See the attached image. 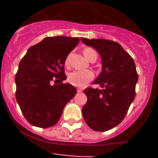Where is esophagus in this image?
I'll return each instance as SVG.
<instances>
[{"instance_id":"34e87169","label":"esophagus","mask_w":158,"mask_h":158,"mask_svg":"<svg viewBox=\"0 0 158 158\" xmlns=\"http://www.w3.org/2000/svg\"><path fill=\"white\" fill-rule=\"evenodd\" d=\"M77 93H81V92H82V89H77Z\"/></svg>"}]
</instances>
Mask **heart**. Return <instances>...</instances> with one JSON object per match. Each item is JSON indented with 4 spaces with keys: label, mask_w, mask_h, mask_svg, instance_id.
Returning a JSON list of instances; mask_svg holds the SVG:
<instances>
[{
    "label": "heart",
    "mask_w": 158,
    "mask_h": 158,
    "mask_svg": "<svg viewBox=\"0 0 158 158\" xmlns=\"http://www.w3.org/2000/svg\"><path fill=\"white\" fill-rule=\"evenodd\" d=\"M95 52V51L92 48H86L84 51V55L88 60L91 56L92 53ZM69 64V58L65 59V65ZM94 77V74L91 70H75L69 73L68 75V82L72 85L76 87H84L85 86L89 81H91Z\"/></svg>",
    "instance_id": "obj_1"
}]
</instances>
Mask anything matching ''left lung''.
Instances as JSON below:
<instances>
[{"mask_svg":"<svg viewBox=\"0 0 158 158\" xmlns=\"http://www.w3.org/2000/svg\"><path fill=\"white\" fill-rule=\"evenodd\" d=\"M82 43L93 47L100 54L102 71L93 84L102 89L84 90L87 102L82 115L88 126L96 131L111 130L120 123L135 97L138 73L133 58L114 41L88 40Z\"/></svg>","mask_w":158,"mask_h":158,"instance_id":"obj_1","label":"left lung"}]
</instances>
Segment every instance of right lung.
Masks as SVG:
<instances>
[{"instance_id":"obj_1","label":"right lung","mask_w":158,"mask_h":158,"mask_svg":"<svg viewBox=\"0 0 158 158\" xmlns=\"http://www.w3.org/2000/svg\"><path fill=\"white\" fill-rule=\"evenodd\" d=\"M79 43V38H44L32 46L19 64L16 75V97L23 115L33 126H54L65 104L75 96L74 86L66 79L65 62ZM60 84L56 85V81ZM55 82V85L52 83Z\"/></svg>"}]
</instances>
